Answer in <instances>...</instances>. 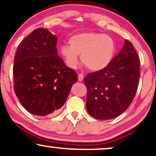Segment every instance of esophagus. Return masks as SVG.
<instances>
[{"label":"esophagus","mask_w":156,"mask_h":156,"mask_svg":"<svg viewBox=\"0 0 156 156\" xmlns=\"http://www.w3.org/2000/svg\"><path fill=\"white\" fill-rule=\"evenodd\" d=\"M83 78H84V76L83 74H78V81H83Z\"/></svg>","instance_id":"34e87169"}]
</instances>
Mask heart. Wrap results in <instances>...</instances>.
<instances>
[{
    "label": "heart",
    "instance_id": "obj_1",
    "mask_svg": "<svg viewBox=\"0 0 156 156\" xmlns=\"http://www.w3.org/2000/svg\"><path fill=\"white\" fill-rule=\"evenodd\" d=\"M69 44L70 46L62 45L59 51L66 65L73 69L78 66L80 55L82 63L89 70H103L112 61L115 51V44L111 37L93 32L73 35Z\"/></svg>",
    "mask_w": 156,
    "mask_h": 156
}]
</instances>
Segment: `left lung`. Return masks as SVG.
<instances>
[{
    "label": "left lung",
    "mask_w": 156,
    "mask_h": 156,
    "mask_svg": "<svg viewBox=\"0 0 156 156\" xmlns=\"http://www.w3.org/2000/svg\"><path fill=\"white\" fill-rule=\"evenodd\" d=\"M140 58L130 41L105 68L84 78L87 88L86 110L98 120L117 117L129 108L140 79Z\"/></svg>",
    "instance_id": "8db88e82"
}]
</instances>
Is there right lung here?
I'll use <instances>...</instances> for the list:
<instances>
[{
  "label": "right lung",
  "mask_w": 156,
  "mask_h": 156,
  "mask_svg": "<svg viewBox=\"0 0 156 156\" xmlns=\"http://www.w3.org/2000/svg\"><path fill=\"white\" fill-rule=\"evenodd\" d=\"M57 37L37 28L22 41L14 57V91L22 105L35 115L55 113L64 105L78 75L57 51Z\"/></svg>",
  "instance_id": "right-lung-1"
}]
</instances>
